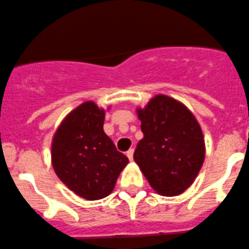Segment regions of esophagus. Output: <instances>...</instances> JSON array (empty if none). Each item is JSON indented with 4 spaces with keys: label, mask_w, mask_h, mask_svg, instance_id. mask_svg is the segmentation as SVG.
I'll return each mask as SVG.
<instances>
[{
    "label": "esophagus",
    "mask_w": 249,
    "mask_h": 249,
    "mask_svg": "<svg viewBox=\"0 0 249 249\" xmlns=\"http://www.w3.org/2000/svg\"><path fill=\"white\" fill-rule=\"evenodd\" d=\"M126 156H127V159L130 160V161H131V160L134 159V148H130V150L127 151Z\"/></svg>",
    "instance_id": "esophagus-1"
}]
</instances>
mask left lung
I'll use <instances>...</instances> for the list:
<instances>
[{
  "label": "left lung",
  "mask_w": 249,
  "mask_h": 249,
  "mask_svg": "<svg viewBox=\"0 0 249 249\" xmlns=\"http://www.w3.org/2000/svg\"><path fill=\"white\" fill-rule=\"evenodd\" d=\"M138 115L143 139L134 160L159 194L179 195L194 182L205 159L200 125L187 107L163 94L138 109Z\"/></svg>",
  "instance_id": "left-lung-1"
}]
</instances>
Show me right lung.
<instances>
[{"label": "right lung", "mask_w": 249, "mask_h": 249, "mask_svg": "<svg viewBox=\"0 0 249 249\" xmlns=\"http://www.w3.org/2000/svg\"><path fill=\"white\" fill-rule=\"evenodd\" d=\"M103 124V109L86 102L65 118L51 145L57 177L87 200H98L110 194L129 162L107 136Z\"/></svg>", "instance_id": "right-lung-1"}]
</instances>
